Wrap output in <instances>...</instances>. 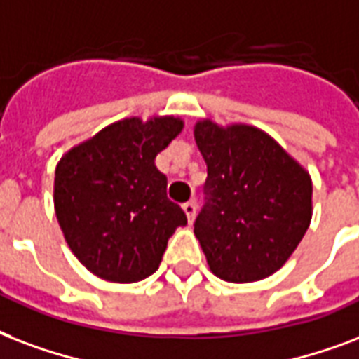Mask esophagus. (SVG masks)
<instances>
[{"label": "esophagus", "instance_id": "1", "mask_svg": "<svg viewBox=\"0 0 359 359\" xmlns=\"http://www.w3.org/2000/svg\"><path fill=\"white\" fill-rule=\"evenodd\" d=\"M183 211H185V215H187L189 223H193L194 215H196V204H194V202H185V204H183Z\"/></svg>", "mask_w": 359, "mask_h": 359}]
</instances>
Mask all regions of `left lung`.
I'll return each mask as SVG.
<instances>
[{
    "label": "left lung",
    "instance_id": "obj_1",
    "mask_svg": "<svg viewBox=\"0 0 359 359\" xmlns=\"http://www.w3.org/2000/svg\"><path fill=\"white\" fill-rule=\"evenodd\" d=\"M194 140L208 165L194 236L219 279L252 283L285 266L309 229V172L264 130L200 119Z\"/></svg>",
    "mask_w": 359,
    "mask_h": 359
}]
</instances>
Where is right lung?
Segmentation results:
<instances>
[{
  "mask_svg": "<svg viewBox=\"0 0 359 359\" xmlns=\"http://www.w3.org/2000/svg\"><path fill=\"white\" fill-rule=\"evenodd\" d=\"M182 129L174 116L125 118L69 149L55 166V217L74 257L97 277L146 279L159 268L168 238L187 224L155 166Z\"/></svg>",
  "mask_w": 359,
  "mask_h": 359,
  "instance_id": "obj_1",
  "label": "right lung"
}]
</instances>
